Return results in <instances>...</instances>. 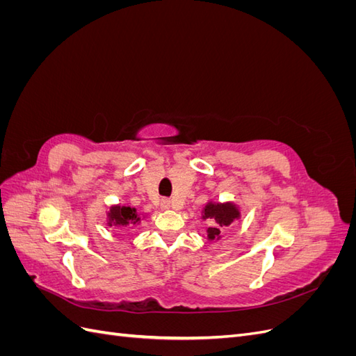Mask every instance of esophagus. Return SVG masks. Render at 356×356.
Returning <instances> with one entry per match:
<instances>
[{"instance_id": "esophagus-1", "label": "esophagus", "mask_w": 356, "mask_h": 356, "mask_svg": "<svg viewBox=\"0 0 356 356\" xmlns=\"http://www.w3.org/2000/svg\"><path fill=\"white\" fill-rule=\"evenodd\" d=\"M160 207L161 209H170L172 208V202L169 199H163L160 202Z\"/></svg>"}]
</instances>
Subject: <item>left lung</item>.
<instances>
[{
    "label": "left lung",
    "mask_w": 356,
    "mask_h": 356,
    "mask_svg": "<svg viewBox=\"0 0 356 356\" xmlns=\"http://www.w3.org/2000/svg\"><path fill=\"white\" fill-rule=\"evenodd\" d=\"M241 218V209L233 202H208L202 211V220L209 221L207 229L209 241L221 239V230Z\"/></svg>",
    "instance_id": "8db88e82"
}]
</instances>
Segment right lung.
<instances>
[{
    "instance_id": "add662e5",
    "label": "right lung",
    "mask_w": 356,
    "mask_h": 356,
    "mask_svg": "<svg viewBox=\"0 0 356 356\" xmlns=\"http://www.w3.org/2000/svg\"><path fill=\"white\" fill-rule=\"evenodd\" d=\"M143 220V215L138 213L135 208L123 207V204H113L106 212V224L115 229H132V225H138Z\"/></svg>"
}]
</instances>
